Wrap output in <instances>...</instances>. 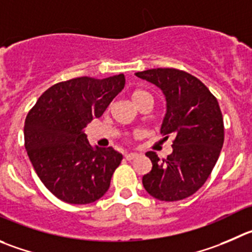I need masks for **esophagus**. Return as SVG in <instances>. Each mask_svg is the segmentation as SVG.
Segmentation results:
<instances>
[{
	"instance_id": "1",
	"label": "esophagus",
	"mask_w": 252,
	"mask_h": 252,
	"mask_svg": "<svg viewBox=\"0 0 252 252\" xmlns=\"http://www.w3.org/2000/svg\"><path fill=\"white\" fill-rule=\"evenodd\" d=\"M125 157H126V159H128V160L135 159V158L138 157V153H133V152L126 153V155H125Z\"/></svg>"
}]
</instances>
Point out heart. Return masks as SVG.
<instances>
[{
	"instance_id": "heart-1",
	"label": "heart",
	"mask_w": 252,
	"mask_h": 252,
	"mask_svg": "<svg viewBox=\"0 0 252 252\" xmlns=\"http://www.w3.org/2000/svg\"><path fill=\"white\" fill-rule=\"evenodd\" d=\"M146 96H151V95L148 94V93L143 92V90H135V92L132 93V95H131V99H132V101H137V100Z\"/></svg>"
}]
</instances>
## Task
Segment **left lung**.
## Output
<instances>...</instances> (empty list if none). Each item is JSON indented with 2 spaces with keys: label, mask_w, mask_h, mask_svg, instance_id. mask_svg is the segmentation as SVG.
Returning a JSON list of instances; mask_svg holds the SVG:
<instances>
[{
  "label": "left lung",
  "mask_w": 252,
  "mask_h": 252,
  "mask_svg": "<svg viewBox=\"0 0 252 252\" xmlns=\"http://www.w3.org/2000/svg\"><path fill=\"white\" fill-rule=\"evenodd\" d=\"M137 78L159 89L166 97V115L160 133L173 136V152L152 162L142 177L148 194L162 202L186 199L205 183L217 163L224 143V121L218 100L195 76L173 68L138 71Z\"/></svg>",
  "instance_id": "8db88e82"
}]
</instances>
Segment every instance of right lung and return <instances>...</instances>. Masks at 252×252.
Masks as SVG:
<instances>
[{"label":"right lung","instance_id":"obj_1","mask_svg":"<svg viewBox=\"0 0 252 252\" xmlns=\"http://www.w3.org/2000/svg\"><path fill=\"white\" fill-rule=\"evenodd\" d=\"M125 86V75L70 79L50 86L26 117L25 146L42 183L69 204H89L107 191L122 155L93 147L84 128Z\"/></svg>","mask_w":252,"mask_h":252}]
</instances>
